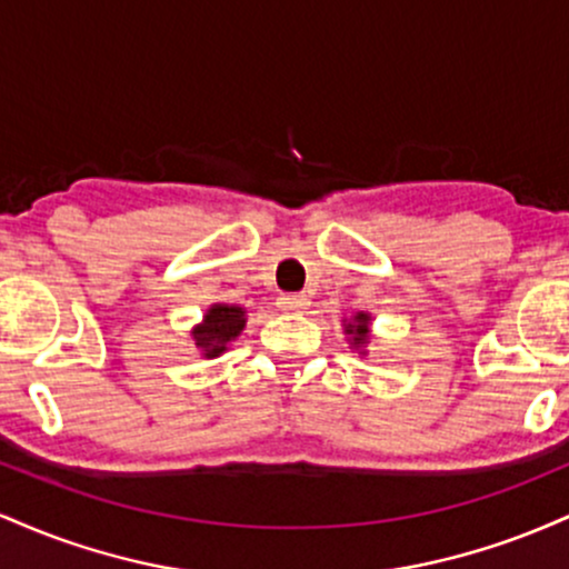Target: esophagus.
I'll list each match as a JSON object with an SVG mask.
<instances>
[{"mask_svg":"<svg viewBox=\"0 0 569 569\" xmlns=\"http://www.w3.org/2000/svg\"><path fill=\"white\" fill-rule=\"evenodd\" d=\"M307 297L305 293H283V297H278V307L283 312H305L307 310Z\"/></svg>","mask_w":569,"mask_h":569,"instance_id":"34e87169","label":"esophagus"}]
</instances>
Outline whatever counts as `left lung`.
Masks as SVG:
<instances>
[{"label": "left lung", "instance_id": "left-lung-1", "mask_svg": "<svg viewBox=\"0 0 569 569\" xmlns=\"http://www.w3.org/2000/svg\"><path fill=\"white\" fill-rule=\"evenodd\" d=\"M369 321L371 318L367 312H358V316H352V321L345 323V335H350V345L361 352L369 345ZM363 356H367V352H363Z\"/></svg>", "mask_w": 569, "mask_h": 569}]
</instances>
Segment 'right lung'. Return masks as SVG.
<instances>
[{
  "label": "right lung",
  "instance_id": "1",
  "mask_svg": "<svg viewBox=\"0 0 569 569\" xmlns=\"http://www.w3.org/2000/svg\"><path fill=\"white\" fill-rule=\"evenodd\" d=\"M246 326V310L240 305H211L202 316V323L192 329L194 345L206 358H217L227 350L234 337H240Z\"/></svg>",
  "mask_w": 569,
  "mask_h": 569
}]
</instances>
